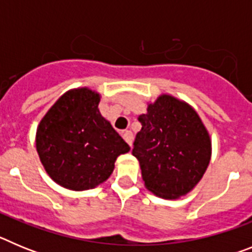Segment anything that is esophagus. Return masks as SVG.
<instances>
[{"mask_svg": "<svg viewBox=\"0 0 252 252\" xmlns=\"http://www.w3.org/2000/svg\"><path fill=\"white\" fill-rule=\"evenodd\" d=\"M122 137H124L125 141L127 142L131 148V146H132V140H133L132 132H131V131H124V132H122Z\"/></svg>", "mask_w": 252, "mask_h": 252, "instance_id": "obj_1", "label": "esophagus"}]
</instances>
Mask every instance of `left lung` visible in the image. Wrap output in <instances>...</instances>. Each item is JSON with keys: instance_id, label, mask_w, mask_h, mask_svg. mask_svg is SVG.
<instances>
[{"instance_id": "8db88e82", "label": "left lung", "mask_w": 252, "mask_h": 252, "mask_svg": "<svg viewBox=\"0 0 252 252\" xmlns=\"http://www.w3.org/2000/svg\"><path fill=\"white\" fill-rule=\"evenodd\" d=\"M137 120L141 130L132 155L146 188L168 199L190 192L211 160V140L198 113L186 102L162 94Z\"/></svg>"}]
</instances>
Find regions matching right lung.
<instances>
[{"instance_id": "obj_1", "label": "right lung", "mask_w": 252, "mask_h": 252, "mask_svg": "<svg viewBox=\"0 0 252 252\" xmlns=\"http://www.w3.org/2000/svg\"><path fill=\"white\" fill-rule=\"evenodd\" d=\"M99 94L88 88L63 94L40 121L36 149L46 173L72 190L92 189L108 179L124 141L98 110Z\"/></svg>"}]
</instances>
